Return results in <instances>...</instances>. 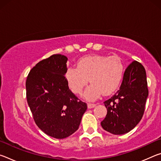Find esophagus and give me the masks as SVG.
<instances>
[{
	"mask_svg": "<svg viewBox=\"0 0 161 161\" xmlns=\"http://www.w3.org/2000/svg\"><path fill=\"white\" fill-rule=\"evenodd\" d=\"M97 104L96 103H88V108H94L95 106H96Z\"/></svg>",
	"mask_w": 161,
	"mask_h": 161,
	"instance_id": "obj_1",
	"label": "esophagus"
}]
</instances>
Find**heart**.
<instances>
[{
  "mask_svg": "<svg viewBox=\"0 0 161 161\" xmlns=\"http://www.w3.org/2000/svg\"><path fill=\"white\" fill-rule=\"evenodd\" d=\"M124 73V65L117 56H86L79 59L77 68L69 67L65 77L75 94H80L89 81L92 83L84 93V97L94 100L101 94H109L118 88Z\"/></svg>",
  "mask_w": 161,
  "mask_h": 161,
  "instance_id": "obj_1",
  "label": "heart"
}]
</instances>
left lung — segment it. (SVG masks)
Listing matches in <instances>:
<instances>
[{"mask_svg": "<svg viewBox=\"0 0 161 161\" xmlns=\"http://www.w3.org/2000/svg\"><path fill=\"white\" fill-rule=\"evenodd\" d=\"M148 96L145 68L133 61L125 70L119 90L103 102L107 114L101 122L103 129L115 135L129 132L142 119Z\"/></svg>", "mask_w": 161, "mask_h": 161, "instance_id": "obj_1", "label": "left lung"}]
</instances>
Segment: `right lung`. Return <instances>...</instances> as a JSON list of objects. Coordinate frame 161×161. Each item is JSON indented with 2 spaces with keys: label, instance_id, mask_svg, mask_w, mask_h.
Returning <instances> with one entry per match:
<instances>
[{
  "label": "right lung",
  "instance_id": "1",
  "mask_svg": "<svg viewBox=\"0 0 161 161\" xmlns=\"http://www.w3.org/2000/svg\"><path fill=\"white\" fill-rule=\"evenodd\" d=\"M66 56L57 54L42 59L26 80L27 102L37 126L51 137L62 139L79 129L87 105L69 89L64 75Z\"/></svg>",
  "mask_w": 161,
  "mask_h": 161
}]
</instances>
